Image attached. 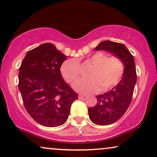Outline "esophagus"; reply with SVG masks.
Returning a JSON list of instances; mask_svg holds the SVG:
<instances>
[{
  "mask_svg": "<svg viewBox=\"0 0 157 157\" xmlns=\"http://www.w3.org/2000/svg\"><path fill=\"white\" fill-rule=\"evenodd\" d=\"M84 95H82V94H79L78 95V98L79 99H83V98H84Z\"/></svg>",
  "mask_w": 157,
  "mask_h": 157,
  "instance_id": "esophagus-1",
  "label": "esophagus"
}]
</instances>
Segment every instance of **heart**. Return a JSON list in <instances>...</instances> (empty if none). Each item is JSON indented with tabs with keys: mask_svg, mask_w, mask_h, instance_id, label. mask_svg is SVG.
I'll list each match as a JSON object with an SVG mask.
<instances>
[{
	"mask_svg": "<svg viewBox=\"0 0 157 157\" xmlns=\"http://www.w3.org/2000/svg\"><path fill=\"white\" fill-rule=\"evenodd\" d=\"M94 66L88 75L89 78H79L73 83L77 92L89 94L108 90L119 82L124 73V64L117 56L107 57L101 52L93 54L87 59ZM60 73L67 82H73L80 73V65L76 59H68L63 63Z\"/></svg>",
	"mask_w": 157,
	"mask_h": 157,
	"instance_id": "obj_1",
	"label": "heart"
}]
</instances>
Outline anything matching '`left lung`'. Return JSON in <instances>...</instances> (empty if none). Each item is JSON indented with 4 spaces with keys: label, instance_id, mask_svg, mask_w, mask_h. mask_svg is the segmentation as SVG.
<instances>
[{
    "label": "left lung",
    "instance_id": "1",
    "mask_svg": "<svg viewBox=\"0 0 157 157\" xmlns=\"http://www.w3.org/2000/svg\"><path fill=\"white\" fill-rule=\"evenodd\" d=\"M95 50H105L121 58L124 64L123 78L110 91L97 96L94 107L88 109L89 118L98 125H110L117 121L131 102L136 79L134 58L123 44L106 40L99 43Z\"/></svg>",
    "mask_w": 157,
    "mask_h": 157
}]
</instances>
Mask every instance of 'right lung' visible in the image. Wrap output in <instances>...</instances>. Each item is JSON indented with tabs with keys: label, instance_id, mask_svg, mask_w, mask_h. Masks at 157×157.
<instances>
[{
	"label": "right lung",
	"instance_id": "right-lung-1",
	"mask_svg": "<svg viewBox=\"0 0 157 157\" xmlns=\"http://www.w3.org/2000/svg\"><path fill=\"white\" fill-rule=\"evenodd\" d=\"M66 56L54 44L44 43L26 52L19 73V89L26 111L40 125L66 123L78 94L65 82L60 67Z\"/></svg>",
	"mask_w": 157,
	"mask_h": 157
}]
</instances>
